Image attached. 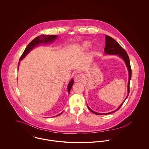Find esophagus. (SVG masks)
Here are the masks:
<instances>
[{
    "instance_id": "obj_1",
    "label": "esophagus",
    "mask_w": 149,
    "mask_h": 149,
    "mask_svg": "<svg viewBox=\"0 0 149 149\" xmlns=\"http://www.w3.org/2000/svg\"><path fill=\"white\" fill-rule=\"evenodd\" d=\"M83 76L81 74H79L76 76L74 78V81L75 82H81L83 80Z\"/></svg>"
}]
</instances>
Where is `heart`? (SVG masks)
Segmentation results:
<instances>
[{"label":"heart","instance_id":"obj_1","mask_svg":"<svg viewBox=\"0 0 149 149\" xmlns=\"http://www.w3.org/2000/svg\"><path fill=\"white\" fill-rule=\"evenodd\" d=\"M90 46H91L90 43L85 41L82 43L80 46H79V50L81 52H84L90 47Z\"/></svg>","mask_w":149,"mask_h":149}]
</instances>
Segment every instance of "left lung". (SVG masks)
I'll list each match as a JSON object with an SVG mask.
<instances>
[{
  "instance_id": "1",
  "label": "left lung",
  "mask_w": 149,
  "mask_h": 149,
  "mask_svg": "<svg viewBox=\"0 0 149 149\" xmlns=\"http://www.w3.org/2000/svg\"><path fill=\"white\" fill-rule=\"evenodd\" d=\"M104 52L106 54H109V55H118V56L120 57L125 62L126 65L127 67L128 71V74H129V79H128V94H129L130 93V80L131 78V66H130V59H129V57L128 56L127 52H126V50L118 43L114 39H113L112 37L108 36H106V46L104 48ZM128 96H127L126 98L125 99V100H124V102L122 103V104L116 110L109 112V113H98V112H96L93 111L92 109H91L89 108V107L88 106L89 109L93 112L96 115H107V114H109L111 113H113L114 112H115L116 111L118 110L121 106L123 105V103L125 102L126 99L127 98Z\"/></svg>"
}]
</instances>
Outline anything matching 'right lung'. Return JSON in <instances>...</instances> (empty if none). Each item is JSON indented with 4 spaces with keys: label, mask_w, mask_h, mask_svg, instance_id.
<instances>
[{
    "label": "right lung",
    "mask_w": 149,
    "mask_h": 149,
    "mask_svg": "<svg viewBox=\"0 0 149 149\" xmlns=\"http://www.w3.org/2000/svg\"><path fill=\"white\" fill-rule=\"evenodd\" d=\"M57 37L58 36L56 35H41V36H38L37 37L35 38L27 46V47H26L25 50H24L21 57H20L19 60L21 61L22 59H23L25 57V56L30 52V50H31L34 47L37 46L41 43H48L53 42L57 38ZM19 62L18 63V67H19ZM73 84V80L72 79L70 80V81L69 82V83L68 84V91L69 94L70 93V89L72 87ZM61 113H62V112L57 116L60 115Z\"/></svg>",
    "instance_id": "obj_1"
}]
</instances>
